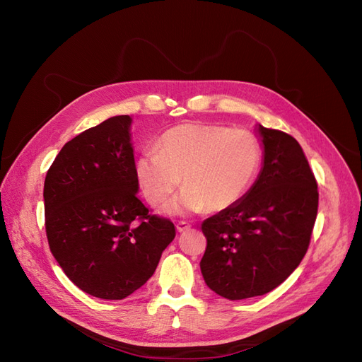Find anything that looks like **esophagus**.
<instances>
[{"instance_id":"1","label":"esophagus","mask_w":362,"mask_h":362,"mask_svg":"<svg viewBox=\"0 0 362 362\" xmlns=\"http://www.w3.org/2000/svg\"><path fill=\"white\" fill-rule=\"evenodd\" d=\"M190 228H192V225H190V223H187V222H178V223H177V231H178V233L189 231Z\"/></svg>"}]
</instances>
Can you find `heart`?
<instances>
[{"instance_id":"b5f03b06","label":"heart","mask_w":362,"mask_h":362,"mask_svg":"<svg viewBox=\"0 0 362 362\" xmlns=\"http://www.w3.org/2000/svg\"><path fill=\"white\" fill-rule=\"evenodd\" d=\"M259 164V141L249 131L184 124L168 129L160 137L157 149L141 152L136 173L152 205L166 202L182 178L185 189L164 206V213H201L205 208L217 213L243 198Z\"/></svg>"}]
</instances>
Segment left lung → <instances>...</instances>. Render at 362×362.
I'll use <instances>...</instances> for the list:
<instances>
[{"instance_id": "left-lung-1", "label": "left lung", "mask_w": 362, "mask_h": 362, "mask_svg": "<svg viewBox=\"0 0 362 362\" xmlns=\"http://www.w3.org/2000/svg\"><path fill=\"white\" fill-rule=\"evenodd\" d=\"M262 166L234 206L202 222L204 281L229 300L262 296L300 264L319 206L317 182L294 137L257 124Z\"/></svg>"}]
</instances>
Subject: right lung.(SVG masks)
Instances as JSON below:
<instances>
[{
    "label": "right lung",
    "mask_w": 362,
    "mask_h": 362,
    "mask_svg": "<svg viewBox=\"0 0 362 362\" xmlns=\"http://www.w3.org/2000/svg\"><path fill=\"white\" fill-rule=\"evenodd\" d=\"M131 124L113 116L69 140L43 185L54 258L76 287L107 300L144 286L175 238L173 223L137 198Z\"/></svg>",
    "instance_id": "right-lung-1"
}]
</instances>
